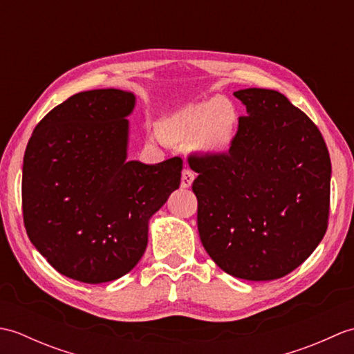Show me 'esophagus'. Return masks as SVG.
<instances>
[{
  "label": "esophagus",
  "mask_w": 354,
  "mask_h": 354,
  "mask_svg": "<svg viewBox=\"0 0 354 354\" xmlns=\"http://www.w3.org/2000/svg\"><path fill=\"white\" fill-rule=\"evenodd\" d=\"M194 181V173L190 167H185L183 170V176H181V187L183 189H189V187L193 184Z\"/></svg>",
  "instance_id": "1"
}]
</instances>
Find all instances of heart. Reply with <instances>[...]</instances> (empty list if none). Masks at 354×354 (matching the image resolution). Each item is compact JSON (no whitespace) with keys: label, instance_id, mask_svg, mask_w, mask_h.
Returning a JSON list of instances; mask_svg holds the SVG:
<instances>
[{"label":"heart","instance_id":"1","mask_svg":"<svg viewBox=\"0 0 354 354\" xmlns=\"http://www.w3.org/2000/svg\"><path fill=\"white\" fill-rule=\"evenodd\" d=\"M237 131V112L221 97L189 103L164 120L161 132L173 141L198 138L202 150L225 153L232 146Z\"/></svg>","mask_w":354,"mask_h":354}]
</instances>
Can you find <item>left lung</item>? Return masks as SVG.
Masks as SVG:
<instances>
[{
    "mask_svg": "<svg viewBox=\"0 0 354 354\" xmlns=\"http://www.w3.org/2000/svg\"><path fill=\"white\" fill-rule=\"evenodd\" d=\"M227 153L190 155L201 242L225 272L251 281L297 269L324 237L332 164L319 129L274 91L248 88Z\"/></svg>",
    "mask_w": 354,
    "mask_h": 354,
    "instance_id": "1",
    "label": "left lung"
}]
</instances>
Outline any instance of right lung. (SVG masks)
Masks as SVG:
<instances>
[{
    "instance_id": "right-lung-1",
    "label": "right lung",
    "mask_w": 354,
    "mask_h": 354,
    "mask_svg": "<svg viewBox=\"0 0 354 354\" xmlns=\"http://www.w3.org/2000/svg\"><path fill=\"white\" fill-rule=\"evenodd\" d=\"M135 95L93 89L53 108L22 165L30 242L57 272L82 283L117 280L147 246L149 219L181 184L183 160L127 161L126 117Z\"/></svg>"
}]
</instances>
